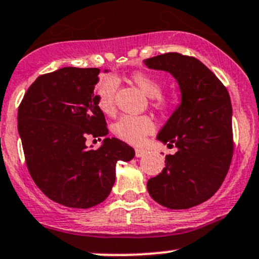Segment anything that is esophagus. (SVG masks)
<instances>
[{
    "instance_id": "1",
    "label": "esophagus",
    "mask_w": 259,
    "mask_h": 259,
    "mask_svg": "<svg viewBox=\"0 0 259 259\" xmlns=\"http://www.w3.org/2000/svg\"><path fill=\"white\" fill-rule=\"evenodd\" d=\"M145 154V150H143V149H136V156H137V158H142V156H143Z\"/></svg>"
}]
</instances>
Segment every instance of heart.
<instances>
[{"mask_svg":"<svg viewBox=\"0 0 259 259\" xmlns=\"http://www.w3.org/2000/svg\"><path fill=\"white\" fill-rule=\"evenodd\" d=\"M131 80L147 95L153 99V105L159 110H165L170 106V100L161 97V84L145 73H133ZM118 80L114 75H106L99 82L95 95L98 106L104 114L109 115L115 109V95L117 91ZM154 131V122L148 116L124 115L118 118L112 126V132L116 137L130 144H141L145 136Z\"/></svg>","mask_w":259,"mask_h":259,"instance_id":"heart-1","label":"heart"}]
</instances>
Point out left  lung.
I'll list each match as a JSON object with an SVG mask.
<instances>
[{
	"mask_svg": "<svg viewBox=\"0 0 259 259\" xmlns=\"http://www.w3.org/2000/svg\"><path fill=\"white\" fill-rule=\"evenodd\" d=\"M175 78L181 100L156 139L177 152L149 179L148 192L168 209H187L210 198L222 186L232 158L230 95L215 74L194 57L176 52L143 61Z\"/></svg>",
	"mask_w": 259,
	"mask_h": 259,
	"instance_id": "8db88e82",
	"label": "left lung"
}]
</instances>
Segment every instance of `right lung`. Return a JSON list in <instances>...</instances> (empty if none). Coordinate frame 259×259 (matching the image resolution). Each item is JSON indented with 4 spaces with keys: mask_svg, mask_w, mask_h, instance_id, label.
<instances>
[{
    "mask_svg": "<svg viewBox=\"0 0 259 259\" xmlns=\"http://www.w3.org/2000/svg\"><path fill=\"white\" fill-rule=\"evenodd\" d=\"M110 72L104 69V73ZM99 68L65 67L37 77L18 109V133L31 179L49 198L87 209L107 198L116 162L135 158V149L105 138L98 149L87 136L109 135L98 106Z\"/></svg>",
    "mask_w": 259,
    "mask_h": 259,
    "instance_id": "add662e5",
    "label": "right lung"
}]
</instances>
